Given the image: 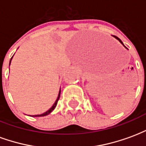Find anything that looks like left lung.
Listing matches in <instances>:
<instances>
[{"label":"left lung","mask_w":146,"mask_h":146,"mask_svg":"<svg viewBox=\"0 0 146 146\" xmlns=\"http://www.w3.org/2000/svg\"><path fill=\"white\" fill-rule=\"evenodd\" d=\"M115 37H116V39H117V40H119V42H120V43H121V44H123V42H122V41H121V40H120V39H119V38H118V37H116V36H115ZM123 46H124V45H123Z\"/></svg>","instance_id":"8db88e82"}]
</instances>
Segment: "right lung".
<instances>
[{
	"label": "right lung",
	"instance_id": "right-lung-1",
	"mask_svg": "<svg viewBox=\"0 0 146 146\" xmlns=\"http://www.w3.org/2000/svg\"><path fill=\"white\" fill-rule=\"evenodd\" d=\"M12 57H13V56H12ZM12 57H11V60H10V62H9V66H10V64H11V59H12ZM60 93H61V89L59 90V92H58V98H57V99H56V101L54 102V103L53 104V106H51V107L50 108V109H49L48 111H46L45 113H42V114H40V115H33V116H47V115H48L49 113H51V112H52V111L54 110V108L56 107V106H57L58 101V99H59V97H60Z\"/></svg>",
	"mask_w": 146,
	"mask_h": 146
}]
</instances>
